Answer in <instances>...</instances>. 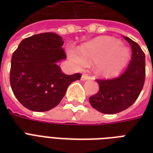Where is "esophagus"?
<instances>
[{
    "mask_svg": "<svg viewBox=\"0 0 153 153\" xmlns=\"http://www.w3.org/2000/svg\"><path fill=\"white\" fill-rule=\"evenodd\" d=\"M91 79V77L89 76L88 74H82V76L81 79L82 80V81H86V80H88V79Z\"/></svg>",
    "mask_w": 153,
    "mask_h": 153,
    "instance_id": "1",
    "label": "esophagus"
}]
</instances>
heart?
Returning a JSON list of instances; mask_svg holds the SVG:
<instances>
[{
  "label": "heart",
  "mask_w": 153,
  "mask_h": 153,
  "mask_svg": "<svg viewBox=\"0 0 153 153\" xmlns=\"http://www.w3.org/2000/svg\"><path fill=\"white\" fill-rule=\"evenodd\" d=\"M70 59L79 68L86 62H98L96 72L100 76L109 78L116 75L129 59V51L121 42L111 37H100L82 46L81 54L70 51Z\"/></svg>",
  "instance_id": "obj_1"
}]
</instances>
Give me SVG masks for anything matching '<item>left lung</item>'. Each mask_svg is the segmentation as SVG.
Listing matches in <instances>:
<instances>
[{
	"label": "left lung",
	"mask_w": 153,
	"mask_h": 153,
	"mask_svg": "<svg viewBox=\"0 0 153 153\" xmlns=\"http://www.w3.org/2000/svg\"><path fill=\"white\" fill-rule=\"evenodd\" d=\"M123 38L132 48L128 67L117 78L97 79L99 91L89 98L91 106L102 114H117L128 109L137 99L145 83V53L136 42Z\"/></svg>",
	"instance_id": "1"
}]
</instances>
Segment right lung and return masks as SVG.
<instances>
[{"label":"right lung","instance_id":"obj_1","mask_svg":"<svg viewBox=\"0 0 153 153\" xmlns=\"http://www.w3.org/2000/svg\"><path fill=\"white\" fill-rule=\"evenodd\" d=\"M62 37L44 32L25 38L13 54L10 84L18 101L27 109L48 111L59 104L70 84L81 74H65L57 62L66 59Z\"/></svg>","mask_w":153,"mask_h":153}]
</instances>
